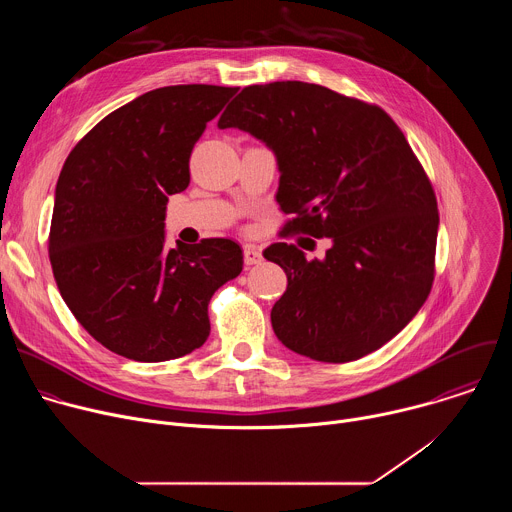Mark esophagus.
<instances>
[{
    "label": "esophagus",
    "mask_w": 512,
    "mask_h": 512,
    "mask_svg": "<svg viewBox=\"0 0 512 512\" xmlns=\"http://www.w3.org/2000/svg\"><path fill=\"white\" fill-rule=\"evenodd\" d=\"M243 259H245V265H259L263 261V253H261L259 247L247 245L243 249Z\"/></svg>",
    "instance_id": "esophagus-1"
}]
</instances>
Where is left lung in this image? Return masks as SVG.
<instances>
[{
  "mask_svg": "<svg viewBox=\"0 0 512 512\" xmlns=\"http://www.w3.org/2000/svg\"><path fill=\"white\" fill-rule=\"evenodd\" d=\"M273 152L283 233L328 237L322 259L263 251L287 275L271 308L283 346L348 362L397 336L433 283L437 202L395 121L379 107L302 81L245 87L218 119Z\"/></svg>",
  "mask_w": 512,
  "mask_h": 512,
  "instance_id": "obj_1",
  "label": "left lung"
}]
</instances>
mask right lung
<instances>
[{
	"mask_svg": "<svg viewBox=\"0 0 512 512\" xmlns=\"http://www.w3.org/2000/svg\"><path fill=\"white\" fill-rule=\"evenodd\" d=\"M237 87L143 93L97 123L62 166L48 253L60 296L105 348L180 358L208 334V302L243 269L229 239L166 247V204L190 184L194 143Z\"/></svg>",
	"mask_w": 512,
	"mask_h": 512,
	"instance_id": "add662e5",
	"label": "right lung"
}]
</instances>
